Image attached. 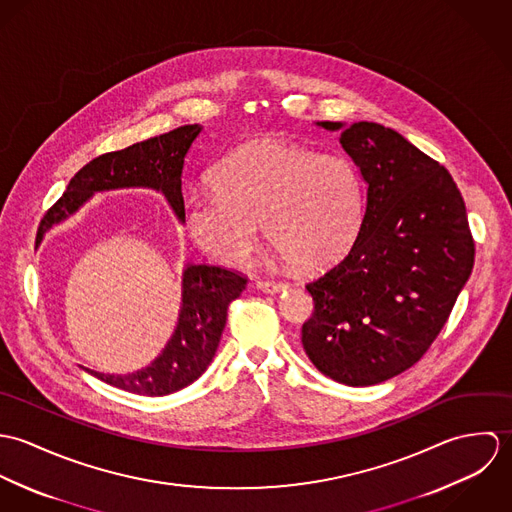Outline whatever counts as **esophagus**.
<instances>
[{"label":"esophagus","mask_w":512,"mask_h":512,"mask_svg":"<svg viewBox=\"0 0 512 512\" xmlns=\"http://www.w3.org/2000/svg\"><path fill=\"white\" fill-rule=\"evenodd\" d=\"M256 288L266 293H278L288 288L286 282H278V280H256Z\"/></svg>","instance_id":"34e87169"}]
</instances>
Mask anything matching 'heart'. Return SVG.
I'll use <instances>...</instances> for the list:
<instances>
[{"mask_svg":"<svg viewBox=\"0 0 512 512\" xmlns=\"http://www.w3.org/2000/svg\"><path fill=\"white\" fill-rule=\"evenodd\" d=\"M215 191L185 201L183 224L197 248L226 266L248 262L260 220L280 254L319 270L341 258L365 219L359 167L339 153L280 138L236 149L211 171Z\"/></svg>","mask_w":512,"mask_h":512,"instance_id":"heart-1","label":"heart"}]
</instances>
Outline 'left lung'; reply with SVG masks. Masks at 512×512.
<instances>
[{
	"instance_id": "8db88e82",
	"label": "left lung",
	"mask_w": 512,
	"mask_h": 512,
	"mask_svg": "<svg viewBox=\"0 0 512 512\" xmlns=\"http://www.w3.org/2000/svg\"><path fill=\"white\" fill-rule=\"evenodd\" d=\"M341 144L368 183L365 219L349 252L305 284L315 307L301 345L329 378L370 386L432 347L471 276L475 240L463 197L436 159L374 122L351 124Z\"/></svg>"
}]
</instances>
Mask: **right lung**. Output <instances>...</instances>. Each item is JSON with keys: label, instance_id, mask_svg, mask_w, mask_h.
<instances>
[{"label": "right lung", "instance_id": "obj_1", "mask_svg": "<svg viewBox=\"0 0 512 512\" xmlns=\"http://www.w3.org/2000/svg\"><path fill=\"white\" fill-rule=\"evenodd\" d=\"M201 126L189 124L134 146L110 151L86 163L67 187L63 197L43 215L37 238L55 222H61L94 193L122 187H151L165 195L175 215L183 220L181 173L185 155ZM248 278L240 272L191 264L183 274V303L177 329L161 355L151 365L132 374H102L96 378L144 396H163L197 380L215 357L226 325L228 305L246 288Z\"/></svg>", "mask_w": 512, "mask_h": 512}]
</instances>
